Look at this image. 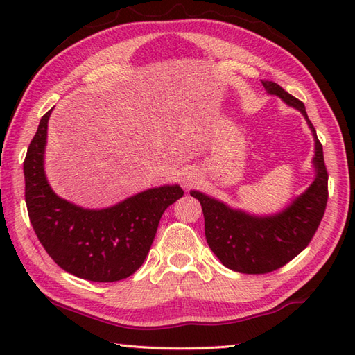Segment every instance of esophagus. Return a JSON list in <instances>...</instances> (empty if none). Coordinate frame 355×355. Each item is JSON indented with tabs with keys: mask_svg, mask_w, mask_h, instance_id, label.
Instances as JSON below:
<instances>
[{
	"mask_svg": "<svg viewBox=\"0 0 355 355\" xmlns=\"http://www.w3.org/2000/svg\"><path fill=\"white\" fill-rule=\"evenodd\" d=\"M198 180H200V171L195 169V168L186 169L182 173V184H183V187H191V186H193L195 183H197Z\"/></svg>",
	"mask_w": 355,
	"mask_h": 355,
	"instance_id": "obj_1",
	"label": "esophagus"
}]
</instances>
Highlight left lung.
<instances>
[{"label":"left lung","instance_id":"left-lung-1","mask_svg":"<svg viewBox=\"0 0 355 355\" xmlns=\"http://www.w3.org/2000/svg\"><path fill=\"white\" fill-rule=\"evenodd\" d=\"M267 94L297 110L306 120L314 139V180L306 189L275 214L256 215L232 207L210 195L191 191L205 215L206 239L224 267L245 275H262L281 268L310 244L325 214L328 201V173L323 148L305 105L271 80H262Z\"/></svg>","mask_w":355,"mask_h":355}]
</instances>
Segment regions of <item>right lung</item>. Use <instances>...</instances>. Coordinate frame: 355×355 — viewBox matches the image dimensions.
<instances>
[{
    "instance_id": "add662e5",
    "label": "right lung",
    "mask_w": 355,
    "mask_h": 355,
    "mask_svg": "<svg viewBox=\"0 0 355 355\" xmlns=\"http://www.w3.org/2000/svg\"><path fill=\"white\" fill-rule=\"evenodd\" d=\"M51 111L45 114L24 160L26 205L37 239L59 267L93 282L130 277L146 259L163 212L178 184L150 187L103 209H85L51 189L44 160Z\"/></svg>"
}]
</instances>
